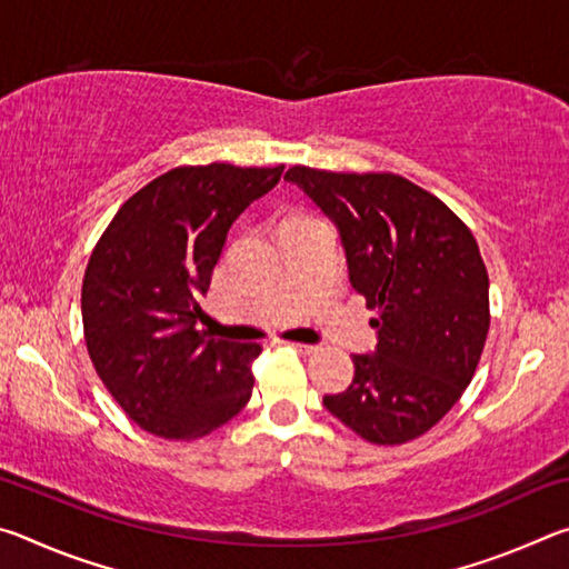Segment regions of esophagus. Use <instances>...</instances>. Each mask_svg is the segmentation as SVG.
Returning <instances> with one entry per match:
<instances>
[{
	"mask_svg": "<svg viewBox=\"0 0 569 569\" xmlns=\"http://www.w3.org/2000/svg\"><path fill=\"white\" fill-rule=\"evenodd\" d=\"M288 346H293L298 353H316V351H319V346H313V343H298V341H293V343H288Z\"/></svg>",
	"mask_w": 569,
	"mask_h": 569,
	"instance_id": "esophagus-1",
	"label": "esophagus"
}]
</instances>
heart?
I'll list each match as a JSON object with an SVG mask.
<instances>
[{"label": "heart", "mask_w": 569, "mask_h": 569, "mask_svg": "<svg viewBox=\"0 0 569 569\" xmlns=\"http://www.w3.org/2000/svg\"><path fill=\"white\" fill-rule=\"evenodd\" d=\"M288 220H291V218H288Z\"/></svg>", "instance_id": "obj_1"}]
</instances>
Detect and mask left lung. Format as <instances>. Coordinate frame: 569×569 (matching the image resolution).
I'll list each match as a JSON object with an SVG mask.
<instances>
[{
  "label": "left lung",
  "instance_id": "obj_1",
  "mask_svg": "<svg viewBox=\"0 0 569 569\" xmlns=\"http://www.w3.org/2000/svg\"><path fill=\"white\" fill-rule=\"evenodd\" d=\"M288 182L329 216L351 286L377 311V353L326 409L371 445H407L447 417L475 379L489 331V276L455 210L397 172L293 166Z\"/></svg>",
  "mask_w": 569,
  "mask_h": 569
}]
</instances>
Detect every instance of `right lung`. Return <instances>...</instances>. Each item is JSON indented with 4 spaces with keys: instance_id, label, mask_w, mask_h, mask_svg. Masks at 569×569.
<instances>
[{
    "instance_id": "right-lung-1",
    "label": "right lung",
    "mask_w": 569,
    "mask_h": 569,
    "mask_svg": "<svg viewBox=\"0 0 569 569\" xmlns=\"http://www.w3.org/2000/svg\"><path fill=\"white\" fill-rule=\"evenodd\" d=\"M283 166L162 172L120 206L82 278L84 343L122 411L150 435L192 441L253 393L261 343L208 339L198 321L228 228Z\"/></svg>"
}]
</instances>
